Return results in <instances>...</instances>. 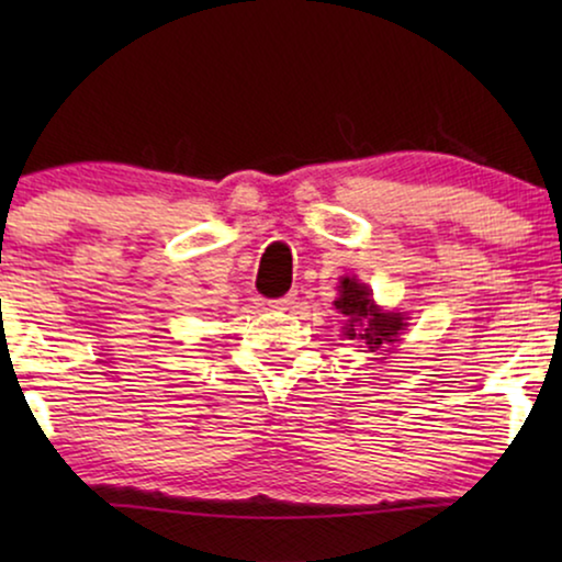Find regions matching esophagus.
<instances>
[{
	"instance_id": "esophagus-1",
	"label": "esophagus",
	"mask_w": 562,
	"mask_h": 562,
	"mask_svg": "<svg viewBox=\"0 0 562 562\" xmlns=\"http://www.w3.org/2000/svg\"><path fill=\"white\" fill-rule=\"evenodd\" d=\"M294 299H296L294 294L281 296V299H271V302H268V310H271V312H286V310H291V306L296 304Z\"/></svg>"
}]
</instances>
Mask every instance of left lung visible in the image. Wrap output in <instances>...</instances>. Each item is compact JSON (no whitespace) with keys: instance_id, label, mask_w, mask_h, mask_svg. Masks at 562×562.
Returning <instances> with one entry per match:
<instances>
[{"instance_id":"8db88e82","label":"left lung","mask_w":562,"mask_h":562,"mask_svg":"<svg viewBox=\"0 0 562 562\" xmlns=\"http://www.w3.org/2000/svg\"><path fill=\"white\" fill-rule=\"evenodd\" d=\"M335 310L348 319L345 335L363 340L371 352L381 348L383 342H394V337L404 329V317L398 312H381L373 306L371 291L356 279L340 281V299L335 302Z\"/></svg>"}]
</instances>
